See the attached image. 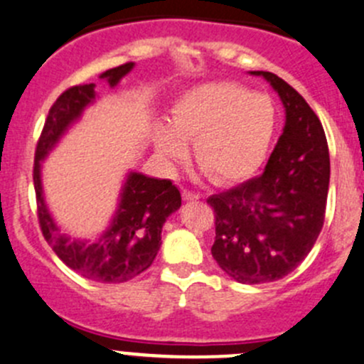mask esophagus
I'll use <instances>...</instances> for the list:
<instances>
[{
  "label": "esophagus",
  "mask_w": 364,
  "mask_h": 364,
  "mask_svg": "<svg viewBox=\"0 0 364 364\" xmlns=\"http://www.w3.org/2000/svg\"><path fill=\"white\" fill-rule=\"evenodd\" d=\"M182 198H184L186 202H195V200L200 198V195L195 191H189V189H182Z\"/></svg>",
  "instance_id": "esophagus-1"
}]
</instances>
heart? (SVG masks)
Returning <instances> with one entry per match:
<instances>
[{"instance_id": "1", "label": "heart", "mask_w": 364, "mask_h": 364, "mask_svg": "<svg viewBox=\"0 0 364 364\" xmlns=\"http://www.w3.org/2000/svg\"><path fill=\"white\" fill-rule=\"evenodd\" d=\"M272 98L236 82L189 89L169 110V130L155 132L157 151L169 162L184 159L193 143L195 164L216 186L236 184L257 171L275 132Z\"/></svg>"}]
</instances>
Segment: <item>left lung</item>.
<instances>
[{"instance_id":"8db88e82","label":"left lung","mask_w":364,"mask_h":364,"mask_svg":"<svg viewBox=\"0 0 364 364\" xmlns=\"http://www.w3.org/2000/svg\"><path fill=\"white\" fill-rule=\"evenodd\" d=\"M252 75L280 96L282 136L261 176L207 200L216 218L210 254L241 284L279 280L306 259L323 227L331 178L327 137L314 110L273 73Z\"/></svg>"}]
</instances>
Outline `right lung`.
<instances>
[{"label":"right lung","mask_w":364,"mask_h":364,"mask_svg":"<svg viewBox=\"0 0 364 364\" xmlns=\"http://www.w3.org/2000/svg\"><path fill=\"white\" fill-rule=\"evenodd\" d=\"M132 68L134 62H127L102 73L100 78L109 82L110 87H116ZM95 100V84H84L69 87L51 105L36 148L33 186L41 230L58 259L85 279L117 284L127 282L150 268L161 248L162 225L168 216L180 209L182 196L171 180L130 171L121 189L116 214L98 240H71L62 234L44 202L41 162Z\"/></svg>","instance_id":"right-lung-1"}]
</instances>
